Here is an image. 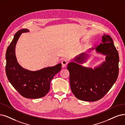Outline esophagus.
I'll list each match as a JSON object with an SVG mask.
<instances>
[{
    "label": "esophagus",
    "mask_w": 125,
    "mask_h": 125,
    "mask_svg": "<svg viewBox=\"0 0 125 125\" xmlns=\"http://www.w3.org/2000/svg\"><path fill=\"white\" fill-rule=\"evenodd\" d=\"M68 64V62L67 59H62V64L63 68H66Z\"/></svg>",
    "instance_id": "1"
}]
</instances>
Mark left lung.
I'll use <instances>...</instances> for the list:
<instances>
[{"mask_svg":"<svg viewBox=\"0 0 125 125\" xmlns=\"http://www.w3.org/2000/svg\"><path fill=\"white\" fill-rule=\"evenodd\" d=\"M96 51L106 55V62L94 70L74 62L68 64L71 91L80 100H99L108 93L117 78L119 55L112 38L106 35L103 36V42L96 47ZM83 59V56H81L75 61L79 62Z\"/></svg>","mask_w":125,"mask_h":125,"instance_id":"left-lung-1","label":"left lung"}]
</instances>
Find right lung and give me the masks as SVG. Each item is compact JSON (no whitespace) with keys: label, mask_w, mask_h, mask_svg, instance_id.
Returning <instances> with one entry per match:
<instances>
[{"label":"right lung","mask_w":125,"mask_h":125,"mask_svg":"<svg viewBox=\"0 0 125 125\" xmlns=\"http://www.w3.org/2000/svg\"><path fill=\"white\" fill-rule=\"evenodd\" d=\"M28 31L27 29L18 31L8 46L6 54V72L9 81L21 96L28 98H39L49 92L51 80L61 71L62 64L36 71H29L20 66L15 57V48L21 34Z\"/></svg>","instance_id":"right-lung-1"}]
</instances>
